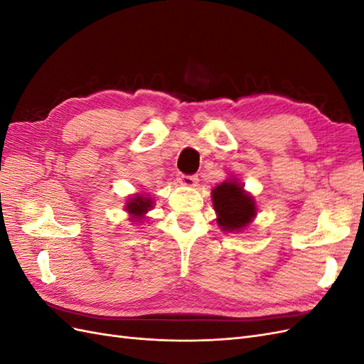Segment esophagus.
<instances>
[{
	"mask_svg": "<svg viewBox=\"0 0 364 364\" xmlns=\"http://www.w3.org/2000/svg\"><path fill=\"white\" fill-rule=\"evenodd\" d=\"M179 182L185 186H191V188H193V186H197V183H199V178H197V176L182 174V176H179Z\"/></svg>",
	"mask_w": 364,
	"mask_h": 364,
	"instance_id": "esophagus-1",
	"label": "esophagus"
}]
</instances>
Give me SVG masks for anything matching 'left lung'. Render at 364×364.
<instances>
[{
  "label": "left lung",
  "mask_w": 364,
  "mask_h": 364,
  "mask_svg": "<svg viewBox=\"0 0 364 364\" xmlns=\"http://www.w3.org/2000/svg\"><path fill=\"white\" fill-rule=\"evenodd\" d=\"M213 206L217 214V225L223 232H241L257 217L258 206L245 183L235 178H228L211 191Z\"/></svg>",
  "instance_id": "1"
}]
</instances>
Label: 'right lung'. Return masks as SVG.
<instances>
[{"instance_id": "obj_1", "label": "right lung", "mask_w": 364, "mask_h": 364, "mask_svg": "<svg viewBox=\"0 0 364 364\" xmlns=\"http://www.w3.org/2000/svg\"><path fill=\"white\" fill-rule=\"evenodd\" d=\"M153 205H155V200L149 194L136 193L132 194L126 200L124 211L129 214L130 222H134V225L136 226L142 225L146 222V218H149L147 214L153 209Z\"/></svg>"}]
</instances>
